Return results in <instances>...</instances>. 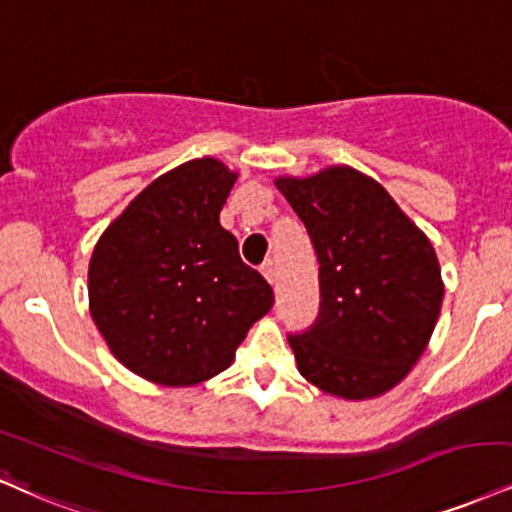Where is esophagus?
Returning a JSON list of instances; mask_svg holds the SVG:
<instances>
[{
    "label": "esophagus",
    "mask_w": 512,
    "mask_h": 512,
    "mask_svg": "<svg viewBox=\"0 0 512 512\" xmlns=\"http://www.w3.org/2000/svg\"><path fill=\"white\" fill-rule=\"evenodd\" d=\"M262 274H264V279H267L274 286V283H276V272H274V262L272 260H267V262L262 264Z\"/></svg>",
    "instance_id": "obj_1"
}]
</instances>
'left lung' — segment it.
I'll return each instance as SVG.
<instances>
[{
  "label": "left lung",
  "mask_w": 512,
  "mask_h": 512,
  "mask_svg": "<svg viewBox=\"0 0 512 512\" xmlns=\"http://www.w3.org/2000/svg\"><path fill=\"white\" fill-rule=\"evenodd\" d=\"M319 260V317L288 336L300 374L329 396L377 398L417 365L441 315L436 252L374 178L336 164L279 176Z\"/></svg>",
  "instance_id": "obj_1"
}]
</instances>
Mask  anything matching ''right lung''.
I'll list each match as a JSON object with an SVG mask.
<instances>
[{
    "label": "right lung",
    "mask_w": 512,
    "mask_h": 512,
    "mask_svg": "<svg viewBox=\"0 0 512 512\" xmlns=\"http://www.w3.org/2000/svg\"><path fill=\"white\" fill-rule=\"evenodd\" d=\"M236 178L219 159H190L133 197L92 250L90 315L138 377L162 386L217 377L272 310V286L219 224Z\"/></svg>",
    "instance_id": "1"
}]
</instances>
